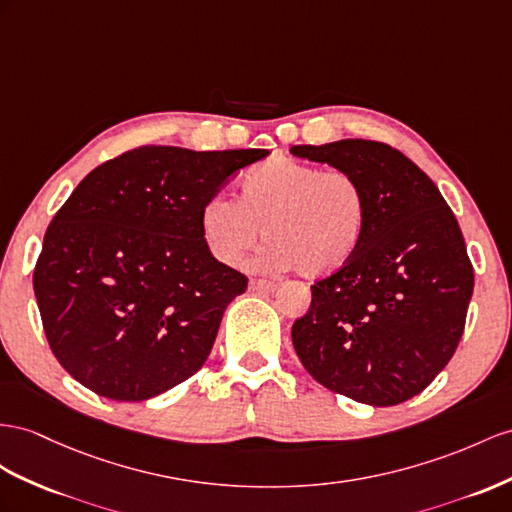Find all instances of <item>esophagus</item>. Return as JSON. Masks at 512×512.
<instances>
[{
    "label": "esophagus",
    "instance_id": "34e87169",
    "mask_svg": "<svg viewBox=\"0 0 512 512\" xmlns=\"http://www.w3.org/2000/svg\"><path fill=\"white\" fill-rule=\"evenodd\" d=\"M248 287H251L253 292H274V290H277V283L268 281V279H251Z\"/></svg>",
    "mask_w": 512,
    "mask_h": 512
}]
</instances>
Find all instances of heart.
Segmentation results:
<instances>
[{"mask_svg": "<svg viewBox=\"0 0 512 512\" xmlns=\"http://www.w3.org/2000/svg\"><path fill=\"white\" fill-rule=\"evenodd\" d=\"M370 201L359 179L292 157H272L242 177L240 201L214 194L203 203L201 231L212 255L240 266L261 238L268 270L298 268L318 279L348 266L363 244Z\"/></svg>", "mask_w": 512, "mask_h": 512, "instance_id": "heart-1", "label": "heart"}]
</instances>
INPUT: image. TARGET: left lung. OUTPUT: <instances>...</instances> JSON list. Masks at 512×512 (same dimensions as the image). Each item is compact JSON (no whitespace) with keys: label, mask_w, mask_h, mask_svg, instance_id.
Here are the masks:
<instances>
[{"label":"left lung","mask_w":512,"mask_h":512,"mask_svg":"<svg viewBox=\"0 0 512 512\" xmlns=\"http://www.w3.org/2000/svg\"><path fill=\"white\" fill-rule=\"evenodd\" d=\"M296 157L355 175L370 201L348 266L311 285L292 326L305 370L357 402L393 406L424 391L461 342L474 268L432 179L385 142L296 144Z\"/></svg>","instance_id":"left-lung-1"}]
</instances>
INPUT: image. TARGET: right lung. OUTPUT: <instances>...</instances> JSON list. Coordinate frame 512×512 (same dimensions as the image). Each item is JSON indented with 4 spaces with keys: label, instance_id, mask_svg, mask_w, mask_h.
Segmentation results:
<instances>
[{
    "label": "right lung",
    "instance_id": "obj_1",
    "mask_svg": "<svg viewBox=\"0 0 512 512\" xmlns=\"http://www.w3.org/2000/svg\"><path fill=\"white\" fill-rule=\"evenodd\" d=\"M268 149L138 147L49 222L34 294L51 352L103 398L142 402L201 370L248 279L209 253L203 203Z\"/></svg>",
    "mask_w": 512,
    "mask_h": 512
}]
</instances>
